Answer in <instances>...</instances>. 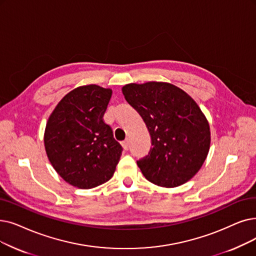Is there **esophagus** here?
I'll return each instance as SVG.
<instances>
[{"label": "esophagus", "mask_w": 256, "mask_h": 256, "mask_svg": "<svg viewBox=\"0 0 256 256\" xmlns=\"http://www.w3.org/2000/svg\"><path fill=\"white\" fill-rule=\"evenodd\" d=\"M122 148H124V150H128V140H126V141L122 142Z\"/></svg>", "instance_id": "esophagus-1"}]
</instances>
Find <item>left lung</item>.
I'll return each instance as SVG.
<instances>
[{"mask_svg":"<svg viewBox=\"0 0 256 256\" xmlns=\"http://www.w3.org/2000/svg\"><path fill=\"white\" fill-rule=\"evenodd\" d=\"M126 100L146 122L152 148L137 165L158 186H180L200 170L210 148L209 124L194 99L168 82L128 84Z\"/></svg>","mask_w":256,"mask_h":256,"instance_id":"8db88e82","label":"left lung"}]
</instances>
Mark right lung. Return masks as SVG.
Listing matches in <instances>:
<instances>
[{
	"mask_svg": "<svg viewBox=\"0 0 256 256\" xmlns=\"http://www.w3.org/2000/svg\"><path fill=\"white\" fill-rule=\"evenodd\" d=\"M110 88L78 86L66 94L50 115L45 148L53 168L75 187L88 190L113 176L122 152L104 121Z\"/></svg>",
	"mask_w": 256,
	"mask_h": 256,
	"instance_id": "right-lung-1",
	"label": "right lung"
}]
</instances>
